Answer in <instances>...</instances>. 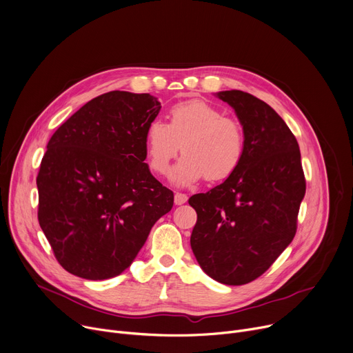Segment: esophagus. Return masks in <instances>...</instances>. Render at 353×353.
<instances>
[{
    "label": "esophagus",
    "mask_w": 353,
    "mask_h": 353,
    "mask_svg": "<svg viewBox=\"0 0 353 353\" xmlns=\"http://www.w3.org/2000/svg\"><path fill=\"white\" fill-rule=\"evenodd\" d=\"M185 201H187V196L185 194H183V193H176L174 194V204L176 205H181Z\"/></svg>",
    "instance_id": "34e87169"
}]
</instances>
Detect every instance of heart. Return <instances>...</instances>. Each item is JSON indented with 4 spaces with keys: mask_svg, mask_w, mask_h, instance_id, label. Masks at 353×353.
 <instances>
[{
    "mask_svg": "<svg viewBox=\"0 0 353 353\" xmlns=\"http://www.w3.org/2000/svg\"><path fill=\"white\" fill-rule=\"evenodd\" d=\"M145 143L150 169L159 174L168 173L170 162L183 149L185 154L170 174L177 185H190L204 177L208 181L227 180L245 156L242 125L201 100L173 105L169 125L160 119L150 122Z\"/></svg>",
    "mask_w": 353,
    "mask_h": 353,
    "instance_id": "heart-1",
    "label": "heart"
}]
</instances>
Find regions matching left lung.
<instances>
[{
  "instance_id": "1",
  "label": "left lung",
  "mask_w": 353,
  "mask_h": 353,
  "mask_svg": "<svg viewBox=\"0 0 353 353\" xmlns=\"http://www.w3.org/2000/svg\"><path fill=\"white\" fill-rule=\"evenodd\" d=\"M216 97L235 110L245 156L231 177L190 197L197 212L190 245L210 277L241 285L262 276L292 243L305 179L297 139L270 105L241 90Z\"/></svg>"
}]
</instances>
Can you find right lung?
Here are the masks:
<instances>
[{
  "mask_svg": "<svg viewBox=\"0 0 353 353\" xmlns=\"http://www.w3.org/2000/svg\"><path fill=\"white\" fill-rule=\"evenodd\" d=\"M150 94L110 91L52 135L37 177L38 219L69 273L104 280L130 268L173 191L157 181L145 135L160 111Z\"/></svg>",
  "mask_w": 353,
  "mask_h": 353,
  "instance_id": "add662e5",
  "label": "right lung"
}]
</instances>
